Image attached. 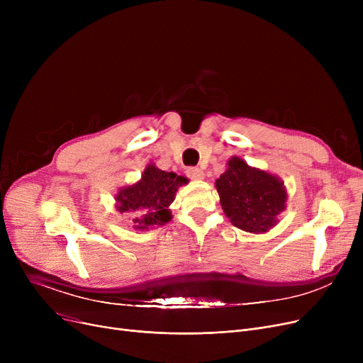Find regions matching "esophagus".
I'll return each instance as SVG.
<instances>
[{
	"label": "esophagus",
	"mask_w": 363,
	"mask_h": 363,
	"mask_svg": "<svg viewBox=\"0 0 363 363\" xmlns=\"http://www.w3.org/2000/svg\"><path fill=\"white\" fill-rule=\"evenodd\" d=\"M186 175L191 179H203L204 174L200 167H188L186 169Z\"/></svg>",
	"instance_id": "1"
}]
</instances>
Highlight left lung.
<instances>
[{
    "label": "left lung",
    "mask_w": 363,
    "mask_h": 363,
    "mask_svg": "<svg viewBox=\"0 0 363 363\" xmlns=\"http://www.w3.org/2000/svg\"><path fill=\"white\" fill-rule=\"evenodd\" d=\"M216 189L225 215L247 233L269 231L287 201L284 184L277 177L250 167L240 157L228 162Z\"/></svg>",
    "instance_id": "obj_1"
}]
</instances>
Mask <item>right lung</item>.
Here are the masks:
<instances>
[{
  "instance_id": "add662e5",
  "label": "right lung",
  "mask_w": 363,
  "mask_h": 363,
  "mask_svg": "<svg viewBox=\"0 0 363 363\" xmlns=\"http://www.w3.org/2000/svg\"><path fill=\"white\" fill-rule=\"evenodd\" d=\"M188 179L174 172H164L155 164H148L143 178L135 185L122 188L116 201L119 212H137L133 218L137 230L163 225L172 219L169 204L174 201L177 189Z\"/></svg>"
}]
</instances>
